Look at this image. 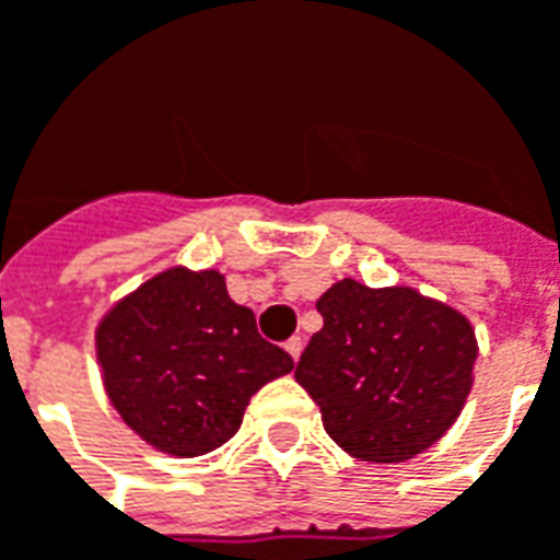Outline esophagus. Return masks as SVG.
Here are the masks:
<instances>
[{"instance_id":"obj_1","label":"esophagus","mask_w":560,"mask_h":560,"mask_svg":"<svg viewBox=\"0 0 560 560\" xmlns=\"http://www.w3.org/2000/svg\"><path fill=\"white\" fill-rule=\"evenodd\" d=\"M284 351L291 353L293 360H300V353H303V339H300V336H293V339L284 345Z\"/></svg>"}]
</instances>
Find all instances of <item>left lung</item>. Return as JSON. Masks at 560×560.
I'll list each match as a JSON object with an SVG mask.
<instances>
[{
    "label": "left lung",
    "instance_id": "8db88e82",
    "mask_svg": "<svg viewBox=\"0 0 560 560\" xmlns=\"http://www.w3.org/2000/svg\"><path fill=\"white\" fill-rule=\"evenodd\" d=\"M296 384L324 429L360 462H408L438 444L474 387L477 336L453 305L408 284L341 279L320 293Z\"/></svg>",
    "mask_w": 560,
    "mask_h": 560
}]
</instances>
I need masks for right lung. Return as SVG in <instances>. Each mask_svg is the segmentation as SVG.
<instances>
[{
	"mask_svg": "<svg viewBox=\"0 0 560 560\" xmlns=\"http://www.w3.org/2000/svg\"><path fill=\"white\" fill-rule=\"evenodd\" d=\"M107 399L140 441L173 458L228 444L257 389L293 372L291 353L257 336L219 269L183 264L149 276L95 327Z\"/></svg>",
	"mask_w": 560,
	"mask_h": 560,
	"instance_id": "right-lung-1",
	"label": "right lung"
}]
</instances>
